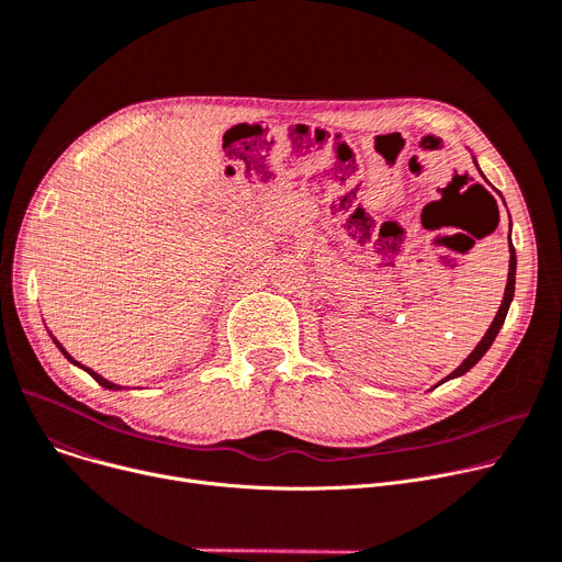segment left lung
Returning <instances> with one entry per match:
<instances>
[{
    "label": "left lung",
    "mask_w": 562,
    "mask_h": 562,
    "mask_svg": "<svg viewBox=\"0 0 562 562\" xmlns=\"http://www.w3.org/2000/svg\"><path fill=\"white\" fill-rule=\"evenodd\" d=\"M474 162H476V158H474ZM476 168H479V162H476ZM481 172V170H479ZM483 175V172H481ZM506 204V202H504ZM508 251H510V262H508V281H506V292H504V300H502V306H499V311H497V315H494V319H492V324H490V328L485 331V336L481 338V342L474 347V351L460 362V366L447 376V379H442L440 383H445V381H449V379H456V376H463L465 372H470L476 362L485 356V351L492 347V342H494V338H497V334H499V328L504 326V319H506V315H508V308H510V302H513V296H515V272H517V256H515V247H513V243H510V236H508ZM438 383V385H440Z\"/></svg>",
    "instance_id": "8db88e82"
}]
</instances>
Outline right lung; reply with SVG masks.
<instances>
[{"label":"right lung","mask_w":562,"mask_h":562,"mask_svg":"<svg viewBox=\"0 0 562 562\" xmlns=\"http://www.w3.org/2000/svg\"><path fill=\"white\" fill-rule=\"evenodd\" d=\"M54 342H56V347H58V349H60V353H63V356H65V358H68V360H70V362H72V366H77V368H81V370H83V372H88V374H90V376H92V379H94V381H97V383H99V385H102V387H106V390H122V385H117V383H111V381H109V379H104V376H99V374H97V372H92V370H90V368H86V366H81V362H79V360H75V358H72V356H70V353H68V351H65V349H63V345H60V342H58V340H56V338H54Z\"/></svg>","instance_id":"1"}]
</instances>
